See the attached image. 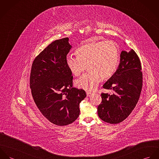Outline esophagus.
I'll list each match as a JSON object with an SVG mask.
<instances>
[{
	"label": "esophagus",
	"mask_w": 159,
	"mask_h": 159,
	"mask_svg": "<svg viewBox=\"0 0 159 159\" xmlns=\"http://www.w3.org/2000/svg\"><path fill=\"white\" fill-rule=\"evenodd\" d=\"M86 94H87V97H91L92 93L91 92H86Z\"/></svg>",
	"instance_id": "obj_1"
}]
</instances>
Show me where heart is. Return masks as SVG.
<instances>
[{
	"mask_svg": "<svg viewBox=\"0 0 159 159\" xmlns=\"http://www.w3.org/2000/svg\"><path fill=\"white\" fill-rule=\"evenodd\" d=\"M77 58L68 56L66 64L75 76L86 69L90 72L76 81L78 88L93 91L98 86L101 78L107 80L116 72L120 59L118 45L112 41H99L84 43L75 51Z\"/></svg>",
	"mask_w": 159,
	"mask_h": 159,
	"instance_id": "obj_1",
	"label": "heart"
}]
</instances>
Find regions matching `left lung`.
<instances>
[{
	"label": "left lung",
	"instance_id": "1",
	"mask_svg": "<svg viewBox=\"0 0 159 159\" xmlns=\"http://www.w3.org/2000/svg\"><path fill=\"white\" fill-rule=\"evenodd\" d=\"M120 63L113 75L103 85L113 94L102 93V101L97 108L103 121L118 124L125 119L136 106L143 85L139 59L132 49L122 51Z\"/></svg>",
	"mask_w": 159,
	"mask_h": 159
}]
</instances>
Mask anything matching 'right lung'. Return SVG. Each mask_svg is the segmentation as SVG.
Returning a JSON list of instances; mask_svg holds the SVG:
<instances>
[{
  "mask_svg": "<svg viewBox=\"0 0 159 159\" xmlns=\"http://www.w3.org/2000/svg\"><path fill=\"white\" fill-rule=\"evenodd\" d=\"M68 37L52 42L34 59L30 87L35 104L51 123L64 126L80 115V103L86 97L73 88V76L66 64L71 45Z\"/></svg>",
  "mask_w": 159,
  "mask_h": 159,
  "instance_id": "right-lung-1",
  "label": "right lung"
}]
</instances>
